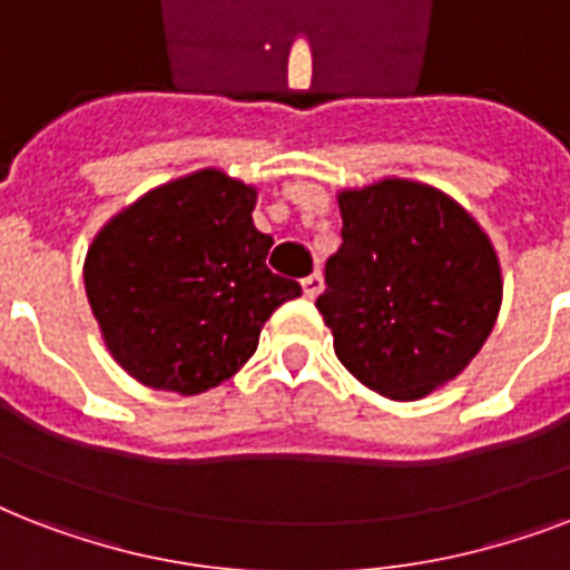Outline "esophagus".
<instances>
[{"mask_svg": "<svg viewBox=\"0 0 570 570\" xmlns=\"http://www.w3.org/2000/svg\"><path fill=\"white\" fill-rule=\"evenodd\" d=\"M302 289H304V295H307V298H316V295L322 293V275H320V272H313V275L304 277Z\"/></svg>", "mask_w": 570, "mask_h": 570, "instance_id": "esophagus-1", "label": "esophagus"}]
</instances>
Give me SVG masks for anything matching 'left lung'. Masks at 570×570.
Masks as SVG:
<instances>
[{"instance_id": "obj_1", "label": "left lung", "mask_w": 570, "mask_h": 570, "mask_svg": "<svg viewBox=\"0 0 570 570\" xmlns=\"http://www.w3.org/2000/svg\"><path fill=\"white\" fill-rule=\"evenodd\" d=\"M343 245L316 298L340 364L387 399L452 381L494 328L503 277L476 218L441 189L379 180L337 195Z\"/></svg>"}]
</instances>
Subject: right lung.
Here are the masks:
<instances>
[{"label":"right lung","instance_id":"obj_1","mask_svg":"<svg viewBox=\"0 0 570 570\" xmlns=\"http://www.w3.org/2000/svg\"><path fill=\"white\" fill-rule=\"evenodd\" d=\"M257 189L204 168L147 191L85 257V293L111 357L136 381L195 396L239 373L259 331L302 295L266 266Z\"/></svg>","mask_w":570,"mask_h":570}]
</instances>
